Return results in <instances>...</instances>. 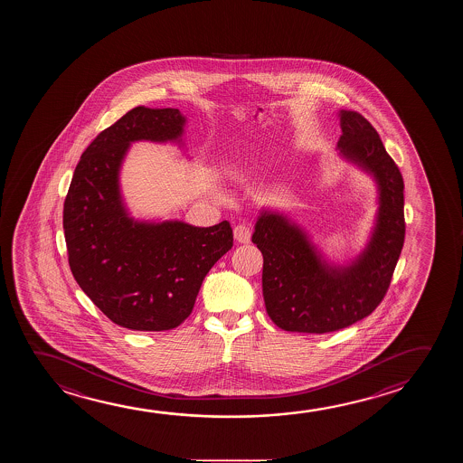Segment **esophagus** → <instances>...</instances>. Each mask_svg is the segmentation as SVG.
Masks as SVG:
<instances>
[{"label": "esophagus", "instance_id": "esophagus-1", "mask_svg": "<svg viewBox=\"0 0 463 463\" xmlns=\"http://www.w3.org/2000/svg\"><path fill=\"white\" fill-rule=\"evenodd\" d=\"M234 237L239 243H249L251 241V229L245 224H239L234 228Z\"/></svg>", "mask_w": 463, "mask_h": 463}]
</instances>
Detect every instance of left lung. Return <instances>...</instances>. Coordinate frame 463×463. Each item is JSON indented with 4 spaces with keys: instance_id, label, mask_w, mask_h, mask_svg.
<instances>
[{
    "instance_id": "8db88e82",
    "label": "left lung",
    "mask_w": 463,
    "mask_h": 463,
    "mask_svg": "<svg viewBox=\"0 0 463 463\" xmlns=\"http://www.w3.org/2000/svg\"><path fill=\"white\" fill-rule=\"evenodd\" d=\"M342 157L374 176L379 210L368 247L355 261L323 260L307 234L282 213L262 210L251 241L262 253V296L270 320L285 331L331 333L360 322L383 302L404 243V183L368 119L339 113Z\"/></svg>"
}]
</instances>
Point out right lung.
<instances>
[{"label":"right lung","instance_id":"add662e5","mask_svg":"<svg viewBox=\"0 0 463 463\" xmlns=\"http://www.w3.org/2000/svg\"><path fill=\"white\" fill-rule=\"evenodd\" d=\"M184 122L176 108L130 109L82 153L63 203L74 280L124 328H176L193 312L208 270L234 243L228 222L212 228L135 222L124 207L119 170L130 143H180Z\"/></svg>","mask_w":463,"mask_h":463}]
</instances>
